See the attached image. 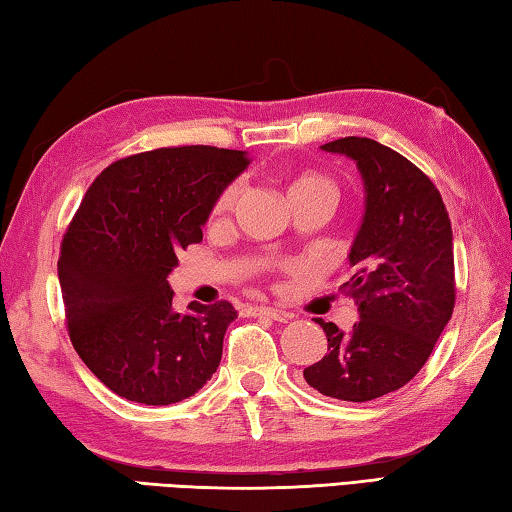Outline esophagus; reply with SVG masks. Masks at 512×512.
<instances>
[{
	"mask_svg": "<svg viewBox=\"0 0 512 512\" xmlns=\"http://www.w3.org/2000/svg\"><path fill=\"white\" fill-rule=\"evenodd\" d=\"M246 311H248L250 316H266V318H271V320H277V323H287V320H291L289 311L264 307V305H250Z\"/></svg>",
	"mask_w": 512,
	"mask_h": 512,
	"instance_id": "1",
	"label": "esophagus"
}]
</instances>
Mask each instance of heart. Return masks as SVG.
Wrapping results in <instances>:
<instances>
[{
  "instance_id": "obj_1",
  "label": "heart",
  "mask_w": 512,
  "mask_h": 512,
  "mask_svg": "<svg viewBox=\"0 0 512 512\" xmlns=\"http://www.w3.org/2000/svg\"><path fill=\"white\" fill-rule=\"evenodd\" d=\"M239 192L241 187L235 183V185H228L221 192V196L216 198V205L214 210L223 214V212H230L232 207H235L237 198H239ZM289 196H296V194H305V192H316V194H325L329 198H334L336 201V185L332 178L323 176V173H316V171H307V173H300V176H296L289 183Z\"/></svg>"
}]
</instances>
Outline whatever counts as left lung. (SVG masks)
<instances>
[{"label": "left lung", "instance_id": "obj_1", "mask_svg": "<svg viewBox=\"0 0 512 512\" xmlns=\"http://www.w3.org/2000/svg\"><path fill=\"white\" fill-rule=\"evenodd\" d=\"M357 162L366 214L350 248L354 275L343 291L359 307L350 332L316 318L327 354L305 368L318 393L370 402L418 375L449 323L456 300L452 221L424 173L370 137L320 146Z\"/></svg>", "mask_w": 512, "mask_h": 512}]
</instances>
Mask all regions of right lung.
I'll list each match as a JSON object with an SVG mask.
<instances>
[{
  "label": "right lung",
  "mask_w": 512,
  "mask_h": 512,
  "mask_svg": "<svg viewBox=\"0 0 512 512\" xmlns=\"http://www.w3.org/2000/svg\"><path fill=\"white\" fill-rule=\"evenodd\" d=\"M248 164L246 151L216 146L155 149L112 162L85 192L58 259L67 332L124 400L183 402L219 368L235 307L189 302L180 314L167 277Z\"/></svg>",
  "instance_id": "obj_1"
}]
</instances>
